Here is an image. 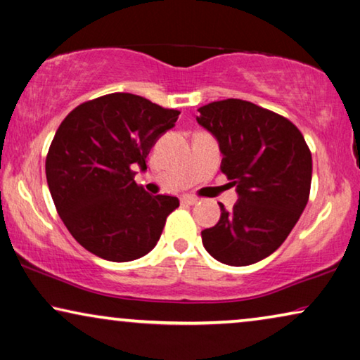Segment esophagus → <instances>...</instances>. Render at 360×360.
Returning <instances> with one entry per match:
<instances>
[{
	"label": "esophagus",
	"mask_w": 360,
	"mask_h": 360,
	"mask_svg": "<svg viewBox=\"0 0 360 360\" xmlns=\"http://www.w3.org/2000/svg\"><path fill=\"white\" fill-rule=\"evenodd\" d=\"M180 201H181V205H188V206H191V205H196L198 198L191 196V195H185V196L180 198Z\"/></svg>",
	"instance_id": "obj_1"
}]
</instances>
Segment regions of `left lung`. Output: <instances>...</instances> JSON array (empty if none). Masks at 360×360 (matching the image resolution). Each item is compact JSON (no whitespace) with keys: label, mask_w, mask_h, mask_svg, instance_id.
Instances as JSON below:
<instances>
[{"label":"left lung","mask_w":360,"mask_h":360,"mask_svg":"<svg viewBox=\"0 0 360 360\" xmlns=\"http://www.w3.org/2000/svg\"><path fill=\"white\" fill-rule=\"evenodd\" d=\"M198 112V123L219 141L222 174L238 193L231 212L219 205L221 219L201 232L202 245L224 264H253L283 245L305 210L311 153L290 120L252 102L226 98Z\"/></svg>","instance_id":"obj_1"}]
</instances>
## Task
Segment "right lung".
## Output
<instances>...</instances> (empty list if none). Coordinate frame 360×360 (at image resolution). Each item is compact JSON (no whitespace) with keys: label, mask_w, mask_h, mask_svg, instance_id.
Wrapping results in <instances>:
<instances>
[{"label":"right lung","mask_w":360,"mask_h":360,"mask_svg":"<svg viewBox=\"0 0 360 360\" xmlns=\"http://www.w3.org/2000/svg\"><path fill=\"white\" fill-rule=\"evenodd\" d=\"M180 112L141 96L113 92L68 113L45 160L46 184L61 221L87 252L108 262H131L160 238L179 198L153 196L133 169Z\"/></svg>","instance_id":"right-lung-1"}]
</instances>
